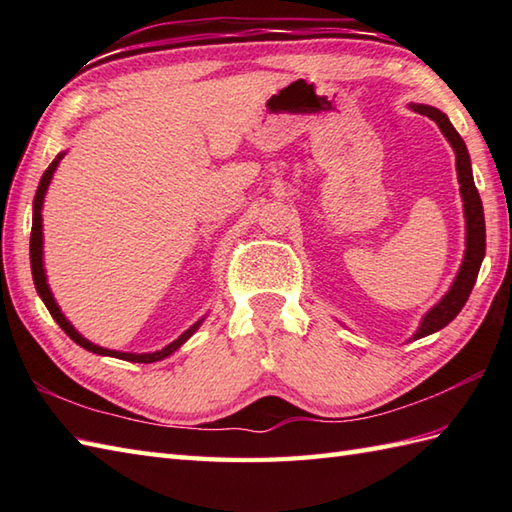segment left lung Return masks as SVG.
I'll return each mask as SVG.
<instances>
[{"mask_svg": "<svg viewBox=\"0 0 512 512\" xmlns=\"http://www.w3.org/2000/svg\"><path fill=\"white\" fill-rule=\"evenodd\" d=\"M413 112L422 116H429L431 121H436L442 129V134L447 136L451 147L455 149V167H458V180H460V193L464 200V217H466V253L464 262L458 277H455L451 290L444 295V299L438 303L436 308L427 312V317L422 319L418 332L413 334V339H422V336H429L433 332L442 330L444 325H449L455 317H458L460 310L464 308L466 299H469L471 290L477 281V273H480L482 259L486 253V224H484V206L480 200V193L475 189L473 182V171H471V158L462 136L455 132V127L436 107L429 105H411Z\"/></svg>", "mask_w": 512, "mask_h": 512, "instance_id": "1", "label": "left lung"}]
</instances>
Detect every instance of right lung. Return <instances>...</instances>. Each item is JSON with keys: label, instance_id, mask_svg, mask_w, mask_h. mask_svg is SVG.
<instances>
[{"label": "right lung", "instance_id": "1", "mask_svg": "<svg viewBox=\"0 0 512 512\" xmlns=\"http://www.w3.org/2000/svg\"><path fill=\"white\" fill-rule=\"evenodd\" d=\"M63 158V154H59L57 158H54L52 162H50V167L43 171V176H41V182H39V187H37V195H35V206H32V231H30V268H32V281H35V288H37V292H39V297L43 299V303H46V308H48V312L52 314V319L57 321L59 325H61V330L70 336V339L76 343V345H81L83 350H88V352H94V354H101V356H114V358H123V361H132V363H154V361H162V358H167L169 354H173L178 350V347L189 339V336L200 328V323L202 321H198L195 325H191V328L184 332L180 339H176L173 343H169L167 347H162V350H158V352H151V354H129V352H114V350H105V347H99V345H94V343H90L88 339H83V336L76 332L72 325H70V321L63 317L61 314V310H59V306H57V301H54V297H52V292H50V288H48V284H46V273H43V253H41V244H43V233H41V206H43V195H46V191H48V184H50V180H52V173H54V169H57V165H59V160Z\"/></svg>", "mask_w": 512, "mask_h": 512}]
</instances>
